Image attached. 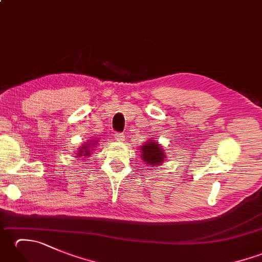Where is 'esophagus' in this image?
<instances>
[{"label":"esophagus","instance_id":"1","mask_svg":"<svg viewBox=\"0 0 262 262\" xmlns=\"http://www.w3.org/2000/svg\"><path fill=\"white\" fill-rule=\"evenodd\" d=\"M115 138H116V141H118V142H124L125 141V136L120 134V133H117V134H115Z\"/></svg>","mask_w":262,"mask_h":262}]
</instances>
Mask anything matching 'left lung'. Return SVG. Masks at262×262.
<instances>
[{"label": "left lung", "instance_id": "obj_1", "mask_svg": "<svg viewBox=\"0 0 262 262\" xmlns=\"http://www.w3.org/2000/svg\"><path fill=\"white\" fill-rule=\"evenodd\" d=\"M141 159L144 164L149 166H158L165 162L166 155L162 145L155 142L153 138L141 145Z\"/></svg>", "mask_w": 262, "mask_h": 262}]
</instances>
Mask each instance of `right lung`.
Here are the masks:
<instances>
[{
  "label": "right lung",
  "mask_w": 262,
  "mask_h": 262,
  "mask_svg": "<svg viewBox=\"0 0 262 262\" xmlns=\"http://www.w3.org/2000/svg\"><path fill=\"white\" fill-rule=\"evenodd\" d=\"M99 142L98 138H94V140H88L84 144L77 148V153H76V158H89L91 155V153L94 151V147H96L97 143Z\"/></svg>",
  "instance_id": "obj_1"
}]
</instances>
